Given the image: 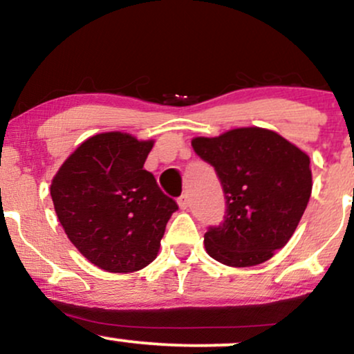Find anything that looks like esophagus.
Here are the masks:
<instances>
[{"label":"esophagus","instance_id":"34e87169","mask_svg":"<svg viewBox=\"0 0 354 354\" xmlns=\"http://www.w3.org/2000/svg\"><path fill=\"white\" fill-rule=\"evenodd\" d=\"M178 206H180V209H188V206H189L188 194H181V196L178 198Z\"/></svg>","mask_w":354,"mask_h":354}]
</instances>
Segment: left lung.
I'll return each mask as SVG.
<instances>
[{
  "label": "left lung",
  "mask_w": 354,
  "mask_h": 354,
  "mask_svg": "<svg viewBox=\"0 0 354 354\" xmlns=\"http://www.w3.org/2000/svg\"><path fill=\"white\" fill-rule=\"evenodd\" d=\"M191 146L214 168L226 200L223 223L205 233L208 254L234 268L265 263L290 241L310 201L308 154L265 128L194 138Z\"/></svg>",
  "instance_id": "1"
}]
</instances>
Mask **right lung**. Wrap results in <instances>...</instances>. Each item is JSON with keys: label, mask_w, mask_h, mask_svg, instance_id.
I'll use <instances>...</instances> for the list:
<instances>
[{"label": "right lung", "mask_w": 354, "mask_h": 354, "mask_svg": "<svg viewBox=\"0 0 354 354\" xmlns=\"http://www.w3.org/2000/svg\"><path fill=\"white\" fill-rule=\"evenodd\" d=\"M153 141L111 131L88 138L51 181L55 211L88 261L133 273L156 258L168 219L178 209L143 168Z\"/></svg>", "instance_id": "1"}]
</instances>
